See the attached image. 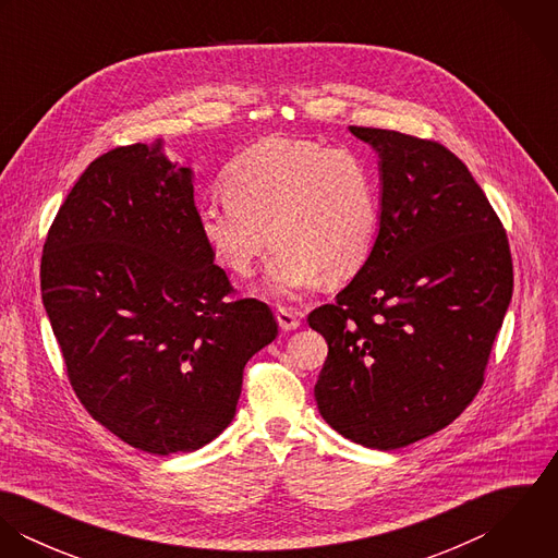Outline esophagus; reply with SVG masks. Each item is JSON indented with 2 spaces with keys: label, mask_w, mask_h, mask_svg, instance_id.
Masks as SVG:
<instances>
[{
  "label": "esophagus",
  "mask_w": 558,
  "mask_h": 558,
  "mask_svg": "<svg viewBox=\"0 0 558 558\" xmlns=\"http://www.w3.org/2000/svg\"><path fill=\"white\" fill-rule=\"evenodd\" d=\"M277 322L283 330H296L301 326V314L288 307H279L277 310Z\"/></svg>",
  "instance_id": "obj_1"
}]
</instances>
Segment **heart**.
Returning a JSON list of instances; mask_svg holds the SVG:
<instances>
[{"instance_id": "heart-1", "label": "heart", "mask_w": 558, "mask_h": 558, "mask_svg": "<svg viewBox=\"0 0 558 558\" xmlns=\"http://www.w3.org/2000/svg\"><path fill=\"white\" fill-rule=\"evenodd\" d=\"M226 195L197 208V230L210 255L246 277L277 242L262 290L294 301L324 277L350 279L367 262L380 223L372 167L348 148L314 140L266 137L230 162ZM271 232L268 233L267 230Z\"/></svg>"}]
</instances>
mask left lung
<instances>
[{
  "instance_id": "1",
  "label": "left lung",
  "mask_w": 558,
  "mask_h": 558,
  "mask_svg": "<svg viewBox=\"0 0 558 558\" xmlns=\"http://www.w3.org/2000/svg\"><path fill=\"white\" fill-rule=\"evenodd\" d=\"M378 155L380 223L354 279L310 314L328 343L322 418L380 451L447 427L477 396L513 292L507 234L445 146L350 126Z\"/></svg>"
}]
</instances>
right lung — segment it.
Returning a JSON list of instances; mask_svg holds the SVG:
<instances>
[{
    "label": "right lung",
    "instance_id": "1",
    "mask_svg": "<svg viewBox=\"0 0 558 558\" xmlns=\"http://www.w3.org/2000/svg\"><path fill=\"white\" fill-rule=\"evenodd\" d=\"M197 230L193 169L162 140L87 165L40 262L45 312L85 410L126 445L191 453L234 418L246 361L277 337L268 305L228 301Z\"/></svg>",
    "mask_w": 558,
    "mask_h": 558
}]
</instances>
